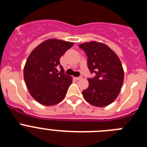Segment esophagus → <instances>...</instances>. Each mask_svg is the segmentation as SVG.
<instances>
[{
  "label": "esophagus",
  "mask_w": 147,
  "mask_h": 147,
  "mask_svg": "<svg viewBox=\"0 0 147 147\" xmlns=\"http://www.w3.org/2000/svg\"><path fill=\"white\" fill-rule=\"evenodd\" d=\"M82 76H79V77H75L74 79L75 80H82Z\"/></svg>",
  "instance_id": "1"
}]
</instances>
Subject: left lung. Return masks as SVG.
<instances>
[{
	"instance_id": "obj_1",
	"label": "left lung",
	"mask_w": 147,
	"mask_h": 147,
	"mask_svg": "<svg viewBox=\"0 0 147 147\" xmlns=\"http://www.w3.org/2000/svg\"><path fill=\"white\" fill-rule=\"evenodd\" d=\"M88 57V66L96 76L88 79L89 86L82 94L87 102L96 107H105L119 96L124 82V69L119 57L102 42L91 41L80 44Z\"/></svg>"
}]
</instances>
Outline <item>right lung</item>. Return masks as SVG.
Masks as SVG:
<instances>
[{"label":"right lung","instance_id":"obj_1","mask_svg":"<svg viewBox=\"0 0 147 147\" xmlns=\"http://www.w3.org/2000/svg\"><path fill=\"white\" fill-rule=\"evenodd\" d=\"M74 42L49 39L37 45L26 62L23 76L30 94L45 106L59 103L65 96L72 77L65 74L59 59ZM60 65V72L56 67Z\"/></svg>","mask_w":147,"mask_h":147}]
</instances>
